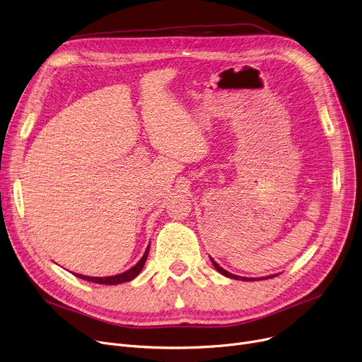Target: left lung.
<instances>
[{"label":"left lung","mask_w":362,"mask_h":362,"mask_svg":"<svg viewBox=\"0 0 362 362\" xmlns=\"http://www.w3.org/2000/svg\"><path fill=\"white\" fill-rule=\"evenodd\" d=\"M210 259H211V262H213V265L216 267V270L218 272V273H221L223 276H226V277H229V279H235V280H245V281H251V280H255V279H248V277H239V276H235V274H232V273H229V272H226L224 269H221L220 265L210 257ZM274 276V274H273ZM273 276H269V277H273ZM267 277V279H269Z\"/></svg>","instance_id":"left-lung-1"}]
</instances>
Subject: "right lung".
Returning a JSON list of instances; mask_svg holds the SVG:
<instances>
[{"label":"right lung","instance_id":"add662e5","mask_svg":"<svg viewBox=\"0 0 362 362\" xmlns=\"http://www.w3.org/2000/svg\"><path fill=\"white\" fill-rule=\"evenodd\" d=\"M148 252H149V245L146 251L144 252L142 258L133 265L132 269H129L127 272L122 273V274H116V276H108V277H90V276H83V274H78V273H73L74 276H78L79 279H83V280H88V281H92V283H98V284H120V283H124V281H130L135 279L141 270L144 269L145 265V261L148 258Z\"/></svg>","mask_w":362,"mask_h":362}]
</instances>
